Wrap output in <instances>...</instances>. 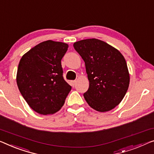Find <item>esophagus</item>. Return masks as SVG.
Returning a JSON list of instances; mask_svg holds the SVG:
<instances>
[{
	"label": "esophagus",
	"mask_w": 154,
	"mask_h": 154,
	"mask_svg": "<svg viewBox=\"0 0 154 154\" xmlns=\"http://www.w3.org/2000/svg\"><path fill=\"white\" fill-rule=\"evenodd\" d=\"M76 83H77V81L76 80H74V81H72L71 82V84H72V86H74L75 84H76Z\"/></svg>",
	"instance_id": "34e87169"
}]
</instances>
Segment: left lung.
Returning <instances> with one entry per match:
<instances>
[{"label":"left lung","mask_w":154,"mask_h":154,"mask_svg":"<svg viewBox=\"0 0 154 154\" xmlns=\"http://www.w3.org/2000/svg\"><path fill=\"white\" fill-rule=\"evenodd\" d=\"M73 46L84 61L89 80L85 100L96 111H111L123 100L129 85L125 57L119 50L97 38L77 41Z\"/></svg>","instance_id":"1"}]
</instances>
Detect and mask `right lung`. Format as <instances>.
Listing matches in <instances>:
<instances>
[{"instance_id":"right-lung-1","label":"right lung","mask_w":154,"mask_h":154,"mask_svg":"<svg viewBox=\"0 0 154 154\" xmlns=\"http://www.w3.org/2000/svg\"><path fill=\"white\" fill-rule=\"evenodd\" d=\"M68 48L67 43L48 40L36 45L20 59L17 86L36 113L54 114L63 106L71 90L63 77L61 63Z\"/></svg>"}]
</instances>
